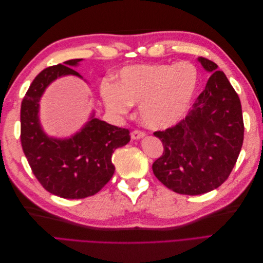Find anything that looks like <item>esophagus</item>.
Instances as JSON below:
<instances>
[{"label": "esophagus", "instance_id": "obj_1", "mask_svg": "<svg viewBox=\"0 0 263 263\" xmlns=\"http://www.w3.org/2000/svg\"><path fill=\"white\" fill-rule=\"evenodd\" d=\"M145 133L144 132H141V130H134V132H132V134H130V136H132V139H134V140H137V139H141V138H144L145 137Z\"/></svg>", "mask_w": 263, "mask_h": 263}]
</instances>
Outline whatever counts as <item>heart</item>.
Wrapping results in <instances>:
<instances>
[{
  "instance_id": "heart-1",
  "label": "heart",
  "mask_w": 263,
  "mask_h": 263,
  "mask_svg": "<svg viewBox=\"0 0 263 263\" xmlns=\"http://www.w3.org/2000/svg\"><path fill=\"white\" fill-rule=\"evenodd\" d=\"M198 71L189 61L124 68L117 84L101 86L108 112L122 115L132 105H139V119L150 129L162 130L176 126L193 101Z\"/></svg>"
}]
</instances>
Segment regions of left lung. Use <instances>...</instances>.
<instances>
[{"mask_svg":"<svg viewBox=\"0 0 263 263\" xmlns=\"http://www.w3.org/2000/svg\"><path fill=\"white\" fill-rule=\"evenodd\" d=\"M211 72L205 90L180 123L154 135L163 154L153 164L156 178L173 192L200 195L217 189L229 177L243 141L240 100L216 63L200 57Z\"/></svg>","mask_w":263,"mask_h":263,"instance_id":"left-lung-1","label":"left lung"}]
</instances>
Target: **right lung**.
<instances>
[{
  "label": "right lung",
  "mask_w": 263,
  "mask_h": 263,
  "mask_svg": "<svg viewBox=\"0 0 263 263\" xmlns=\"http://www.w3.org/2000/svg\"><path fill=\"white\" fill-rule=\"evenodd\" d=\"M80 61L71 59L43 70L31 82L21 107V141L31 171L48 192L71 200L98 193L114 174L115 149L130 140L128 129L95 118L94 113L69 138L49 137L44 132L38 113L45 90L61 77L83 79L72 69Z\"/></svg>",
  "instance_id": "1"
}]
</instances>
